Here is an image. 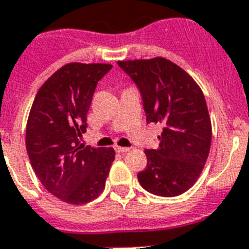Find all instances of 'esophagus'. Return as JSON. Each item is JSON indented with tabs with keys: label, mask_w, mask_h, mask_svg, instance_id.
Listing matches in <instances>:
<instances>
[{
	"label": "esophagus",
	"mask_w": 249,
	"mask_h": 249,
	"mask_svg": "<svg viewBox=\"0 0 249 249\" xmlns=\"http://www.w3.org/2000/svg\"><path fill=\"white\" fill-rule=\"evenodd\" d=\"M116 151H118V152H120V153H125V152H129V151H130V148H129V147H116Z\"/></svg>",
	"instance_id": "1"
}]
</instances>
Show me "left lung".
I'll return each mask as SVG.
<instances>
[{"instance_id": "1", "label": "left lung", "mask_w": 249, "mask_h": 249, "mask_svg": "<svg viewBox=\"0 0 249 249\" xmlns=\"http://www.w3.org/2000/svg\"><path fill=\"white\" fill-rule=\"evenodd\" d=\"M142 94L147 123L163 129L157 149H145L138 173L145 191L161 197L187 192L201 175L211 147V119L203 92L185 70L163 57L119 61Z\"/></svg>"}]
</instances>
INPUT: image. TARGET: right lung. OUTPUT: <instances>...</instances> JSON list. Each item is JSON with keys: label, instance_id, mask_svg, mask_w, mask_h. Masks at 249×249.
Returning <instances> with one entry per match:
<instances>
[{"label": "right lung", "instance_id": "1", "mask_svg": "<svg viewBox=\"0 0 249 249\" xmlns=\"http://www.w3.org/2000/svg\"><path fill=\"white\" fill-rule=\"evenodd\" d=\"M110 64L70 62L54 71L36 94L26 123L25 145L34 173L51 195L84 205L104 192L114 148L82 145L97 83Z\"/></svg>", "mask_w": 249, "mask_h": 249}]
</instances>
